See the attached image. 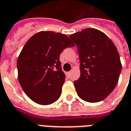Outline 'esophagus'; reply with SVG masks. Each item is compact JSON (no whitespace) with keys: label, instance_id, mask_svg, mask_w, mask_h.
Masks as SVG:
<instances>
[{"label":"esophagus","instance_id":"esophagus-1","mask_svg":"<svg viewBox=\"0 0 131 131\" xmlns=\"http://www.w3.org/2000/svg\"><path fill=\"white\" fill-rule=\"evenodd\" d=\"M70 74H71V72H67V75H68V76H70Z\"/></svg>","mask_w":131,"mask_h":131}]
</instances>
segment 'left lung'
<instances>
[{
    "instance_id": "left-lung-1",
    "label": "left lung",
    "mask_w": 131,
    "mask_h": 131,
    "mask_svg": "<svg viewBox=\"0 0 131 131\" xmlns=\"http://www.w3.org/2000/svg\"><path fill=\"white\" fill-rule=\"evenodd\" d=\"M77 46L80 77L74 82L83 101L97 103L109 96L117 84L122 70L119 52L108 36L96 28L70 35Z\"/></svg>"
}]
</instances>
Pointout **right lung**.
Here are the masks:
<instances>
[{
    "label": "right lung",
    "mask_w": 131,
    "mask_h": 131,
    "mask_svg": "<svg viewBox=\"0 0 131 131\" xmlns=\"http://www.w3.org/2000/svg\"><path fill=\"white\" fill-rule=\"evenodd\" d=\"M75 44L65 34L40 31L26 42L17 59L18 80L33 102L47 105L61 96L65 82L59 56Z\"/></svg>",
    "instance_id": "1"
}]
</instances>
